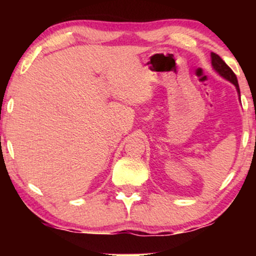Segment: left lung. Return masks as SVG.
<instances>
[{"instance_id":"8db88e82","label":"left lung","mask_w":256,"mask_h":256,"mask_svg":"<svg viewBox=\"0 0 256 256\" xmlns=\"http://www.w3.org/2000/svg\"><path fill=\"white\" fill-rule=\"evenodd\" d=\"M210 56H212V64H213L214 70H216V71L218 72L220 76H222V77L228 79V80H230L231 83H234V85H236L237 91H238V94H240L238 82H237V77H236V74L234 73V71H232L230 67L225 64V61L222 60V58H220L218 54L212 52V54H210Z\"/></svg>"}]
</instances>
